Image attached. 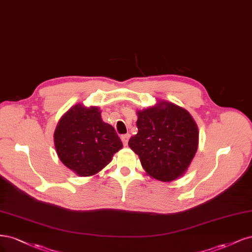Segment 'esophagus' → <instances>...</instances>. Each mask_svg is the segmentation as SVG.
<instances>
[{
	"instance_id": "1",
	"label": "esophagus",
	"mask_w": 252,
	"mask_h": 252,
	"mask_svg": "<svg viewBox=\"0 0 252 252\" xmlns=\"http://www.w3.org/2000/svg\"><path fill=\"white\" fill-rule=\"evenodd\" d=\"M129 134H126V135H123L121 136V140H123V143H124V145H127V141H128V139H129Z\"/></svg>"
}]
</instances>
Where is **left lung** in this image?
I'll list each match as a JSON object with an SVG mask.
<instances>
[{"label": "left lung", "mask_w": 252, "mask_h": 252, "mask_svg": "<svg viewBox=\"0 0 252 252\" xmlns=\"http://www.w3.org/2000/svg\"><path fill=\"white\" fill-rule=\"evenodd\" d=\"M138 133L128 140L148 176L162 182L182 177L196 155L199 131L188 110L167 100L138 110Z\"/></svg>", "instance_id": "obj_1"}]
</instances>
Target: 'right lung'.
<instances>
[{
	"label": "right lung",
	"mask_w": 252,
	"mask_h": 252,
	"mask_svg": "<svg viewBox=\"0 0 252 252\" xmlns=\"http://www.w3.org/2000/svg\"><path fill=\"white\" fill-rule=\"evenodd\" d=\"M98 107L78 102L61 117L54 131L55 151L79 177L98 174L123 149L114 127L104 123Z\"/></svg>",
	"instance_id": "add662e5"
}]
</instances>
